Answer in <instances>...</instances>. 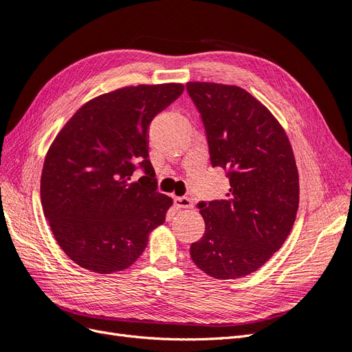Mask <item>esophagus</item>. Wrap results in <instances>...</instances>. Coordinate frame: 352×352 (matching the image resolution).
Masks as SVG:
<instances>
[{"instance_id":"obj_1","label":"esophagus","mask_w":352,"mask_h":352,"mask_svg":"<svg viewBox=\"0 0 352 352\" xmlns=\"http://www.w3.org/2000/svg\"><path fill=\"white\" fill-rule=\"evenodd\" d=\"M175 205L177 208H192L193 202L188 197H180V198H175Z\"/></svg>"}]
</instances>
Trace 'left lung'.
Wrapping results in <instances>:
<instances>
[{
	"label": "left lung",
	"mask_w": 352,
	"mask_h": 352,
	"mask_svg": "<svg viewBox=\"0 0 352 352\" xmlns=\"http://www.w3.org/2000/svg\"><path fill=\"white\" fill-rule=\"evenodd\" d=\"M204 120L212 166L228 170L227 198L199 204L205 233L190 258L217 280L246 276L287 240L300 186L292 144L265 104L239 86L189 81Z\"/></svg>",
	"instance_id": "left-lung-1"
}]
</instances>
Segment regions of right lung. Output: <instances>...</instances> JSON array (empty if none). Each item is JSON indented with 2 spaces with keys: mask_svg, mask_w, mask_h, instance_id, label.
Listing matches in <instances>:
<instances>
[{
  "mask_svg": "<svg viewBox=\"0 0 352 352\" xmlns=\"http://www.w3.org/2000/svg\"><path fill=\"white\" fill-rule=\"evenodd\" d=\"M180 82L138 84L84 103L46 153L41 201L67 256L98 274L124 271L147 248L173 199L157 190L148 160L153 118L179 96ZM146 170L131 179L136 164Z\"/></svg>",
  "mask_w": 352,
  "mask_h": 352,
  "instance_id": "add662e5",
  "label": "right lung"
}]
</instances>
